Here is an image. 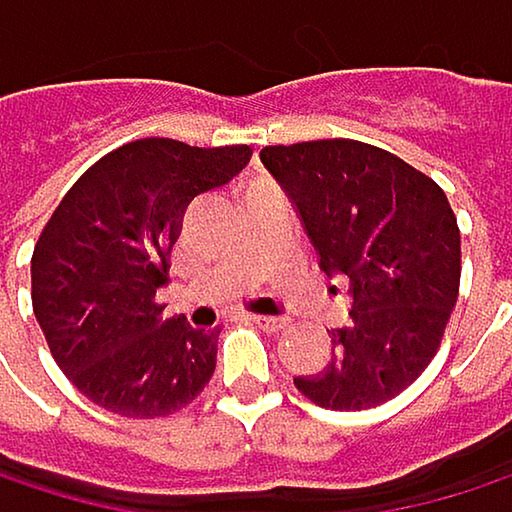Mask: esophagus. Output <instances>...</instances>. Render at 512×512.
Here are the masks:
<instances>
[{
  "mask_svg": "<svg viewBox=\"0 0 512 512\" xmlns=\"http://www.w3.org/2000/svg\"><path fill=\"white\" fill-rule=\"evenodd\" d=\"M251 321L258 327H264V331H273V334L288 331L291 327V318H285V315H251Z\"/></svg>",
  "mask_w": 512,
  "mask_h": 512,
  "instance_id": "obj_1",
  "label": "esophagus"
}]
</instances>
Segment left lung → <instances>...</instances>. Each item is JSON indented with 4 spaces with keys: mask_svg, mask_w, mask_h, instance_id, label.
I'll use <instances>...</instances> for the list:
<instances>
[{
    "mask_svg": "<svg viewBox=\"0 0 512 512\" xmlns=\"http://www.w3.org/2000/svg\"><path fill=\"white\" fill-rule=\"evenodd\" d=\"M261 163L294 203L327 276L349 279L331 361L294 385L324 410H370L410 388L458 300L461 233L434 178L355 139L270 145Z\"/></svg>",
    "mask_w": 512,
    "mask_h": 512,
    "instance_id": "obj_1",
    "label": "left lung"
}]
</instances>
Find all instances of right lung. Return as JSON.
Wrapping results in <instances>:
<instances>
[{
	"label": "right lung",
	"mask_w": 512,
	"mask_h": 512,
	"mask_svg": "<svg viewBox=\"0 0 512 512\" xmlns=\"http://www.w3.org/2000/svg\"><path fill=\"white\" fill-rule=\"evenodd\" d=\"M248 145L136 139L96 160L32 251V312L69 382L127 419L169 416L209 385L218 331L163 318L157 288L194 197L248 163Z\"/></svg>",
	"instance_id": "right-lung-1"
}]
</instances>
